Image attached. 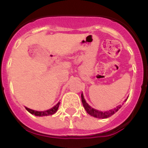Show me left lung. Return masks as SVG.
Masks as SVG:
<instances>
[{
	"mask_svg": "<svg viewBox=\"0 0 148 148\" xmlns=\"http://www.w3.org/2000/svg\"><path fill=\"white\" fill-rule=\"evenodd\" d=\"M81 101H82V103H83V106L84 109L86 110V111L88 112V114H89L90 115L93 116V117H97V118H108V117L112 116L114 114L117 112V110H119L120 108H121V105L117 106V108L113 109V110H108V111H104V112H102V111H99L97 110H95L94 108H92L91 107L88 105V103L86 102L84 98L83 94H81Z\"/></svg>",
	"mask_w": 148,
	"mask_h": 148,
	"instance_id": "1",
	"label": "left lung"
}]
</instances>
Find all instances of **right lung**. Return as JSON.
Here are the masks:
<instances>
[{
	"label": "right lung",
	"instance_id": "add662e5",
	"mask_svg": "<svg viewBox=\"0 0 148 148\" xmlns=\"http://www.w3.org/2000/svg\"><path fill=\"white\" fill-rule=\"evenodd\" d=\"M59 104H60V102H58L53 108L49 109V110H45V111H37V110H31V109H29L27 108H26V110L32 114H34L35 116H48V115H52L54 113H56V111L58 110V108H59Z\"/></svg>",
	"mask_w": 148,
	"mask_h": 148
}]
</instances>
